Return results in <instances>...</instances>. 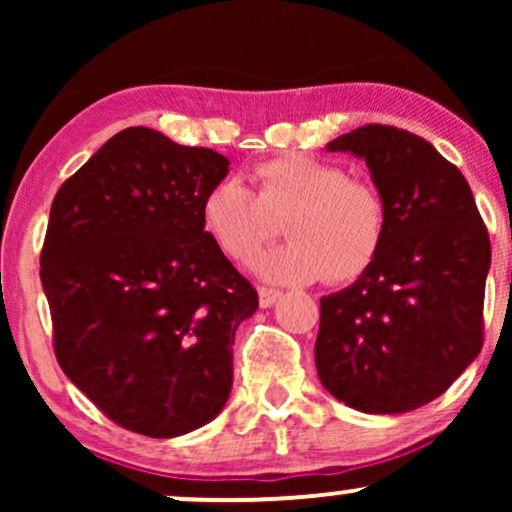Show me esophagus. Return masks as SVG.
Instances as JSON below:
<instances>
[{
	"label": "esophagus",
	"mask_w": 512,
	"mask_h": 512,
	"mask_svg": "<svg viewBox=\"0 0 512 512\" xmlns=\"http://www.w3.org/2000/svg\"><path fill=\"white\" fill-rule=\"evenodd\" d=\"M257 296H260V308H272V305L279 301L281 293L276 289H257Z\"/></svg>",
	"instance_id": "34e87169"
}]
</instances>
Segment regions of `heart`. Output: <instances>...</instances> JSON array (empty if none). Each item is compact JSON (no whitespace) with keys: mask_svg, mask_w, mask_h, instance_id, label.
I'll return each instance as SVG.
<instances>
[{"mask_svg":"<svg viewBox=\"0 0 512 512\" xmlns=\"http://www.w3.org/2000/svg\"><path fill=\"white\" fill-rule=\"evenodd\" d=\"M252 175L257 195L243 180L226 178L202 197L204 231L233 262L255 260L284 216L291 240L257 262L264 279L308 284L327 274L351 281L378 257L387 216L383 197L368 182L305 154L269 158Z\"/></svg>","mask_w":512,"mask_h":512,"instance_id":"obj_1","label":"heart"}]
</instances>
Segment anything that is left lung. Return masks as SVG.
Segmentation results:
<instances>
[{"label": "left lung", "mask_w": 512, "mask_h": 512, "mask_svg": "<svg viewBox=\"0 0 512 512\" xmlns=\"http://www.w3.org/2000/svg\"><path fill=\"white\" fill-rule=\"evenodd\" d=\"M327 151L366 161L387 223L366 272L320 298L317 375L351 409L404 414L479 356L489 233L464 175L407 129L358 127Z\"/></svg>", "instance_id": "8db88e82"}]
</instances>
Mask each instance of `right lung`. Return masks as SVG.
<instances>
[{
  "label": "right lung",
  "mask_w": 512,
  "mask_h": 512,
  "mask_svg": "<svg viewBox=\"0 0 512 512\" xmlns=\"http://www.w3.org/2000/svg\"><path fill=\"white\" fill-rule=\"evenodd\" d=\"M228 158L149 127L108 139L50 209L40 281L55 356L108 419L149 438L209 424L257 291L202 226Z\"/></svg>",
  "instance_id": "1"
}]
</instances>
